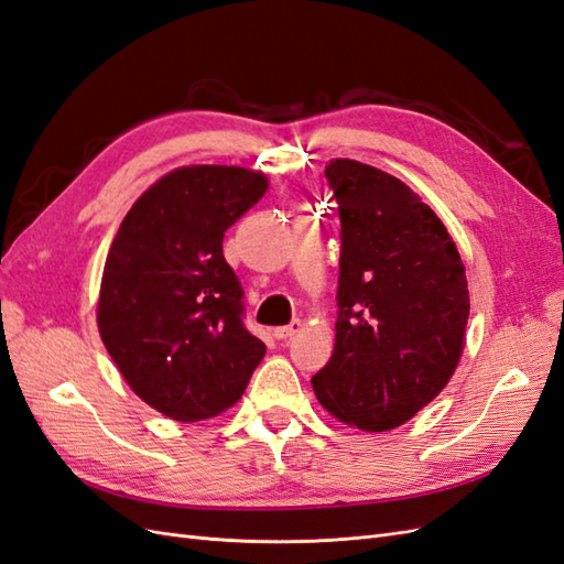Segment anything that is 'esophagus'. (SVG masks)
Segmentation results:
<instances>
[{
	"mask_svg": "<svg viewBox=\"0 0 564 564\" xmlns=\"http://www.w3.org/2000/svg\"><path fill=\"white\" fill-rule=\"evenodd\" d=\"M300 329H303V322H300V319H293L291 324L276 326V329H273V336L281 338V341H283V338H291V336H295Z\"/></svg>",
	"mask_w": 564,
	"mask_h": 564,
	"instance_id": "1",
	"label": "esophagus"
}]
</instances>
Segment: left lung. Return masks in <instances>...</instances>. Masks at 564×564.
<instances>
[{"label":"left lung","mask_w":564,"mask_h":564,"mask_svg":"<svg viewBox=\"0 0 564 564\" xmlns=\"http://www.w3.org/2000/svg\"><path fill=\"white\" fill-rule=\"evenodd\" d=\"M336 199L338 319L314 394L338 421L399 427L447 387L464 350L468 285L437 214L394 175L336 159L324 170Z\"/></svg>","instance_id":"1"}]
</instances>
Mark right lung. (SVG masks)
<instances>
[{"instance_id":"add662e5","label":"right lung","mask_w":564,"mask_h":564,"mask_svg":"<svg viewBox=\"0 0 564 564\" xmlns=\"http://www.w3.org/2000/svg\"><path fill=\"white\" fill-rule=\"evenodd\" d=\"M267 187L254 170L180 167L139 196L115 235L98 332L134 394L173 421L230 409L264 358L223 235Z\"/></svg>"}]
</instances>
